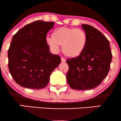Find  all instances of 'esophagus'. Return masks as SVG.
Listing matches in <instances>:
<instances>
[{"label":"esophagus","instance_id":"34e87169","mask_svg":"<svg viewBox=\"0 0 121 121\" xmlns=\"http://www.w3.org/2000/svg\"><path fill=\"white\" fill-rule=\"evenodd\" d=\"M61 62H62L66 61V60H65L64 57H61Z\"/></svg>","mask_w":121,"mask_h":121}]
</instances>
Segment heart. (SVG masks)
I'll use <instances>...</instances> for the list:
<instances>
[{"instance_id":"b5f03b06","label":"heart","mask_w":121,"mask_h":121,"mask_svg":"<svg viewBox=\"0 0 121 121\" xmlns=\"http://www.w3.org/2000/svg\"><path fill=\"white\" fill-rule=\"evenodd\" d=\"M52 38H48L47 43L53 51H62L66 56L75 58L81 55L86 47L88 37L83 30L62 27L57 28L52 34Z\"/></svg>"}]
</instances>
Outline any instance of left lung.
<instances>
[{
  "mask_svg": "<svg viewBox=\"0 0 121 121\" xmlns=\"http://www.w3.org/2000/svg\"><path fill=\"white\" fill-rule=\"evenodd\" d=\"M82 27L88 42L81 55L66 60V80L71 88L84 91L97 87L106 77L112 54L109 40L99 30L87 24H82Z\"/></svg>",
  "mask_w": 121,
  "mask_h": 121,
  "instance_id": "obj_1",
  "label": "left lung"
}]
</instances>
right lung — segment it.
<instances>
[{
  "instance_id": "right-lung-1",
  "label": "right lung",
  "mask_w": 121,
  "mask_h": 121,
  "mask_svg": "<svg viewBox=\"0 0 121 121\" xmlns=\"http://www.w3.org/2000/svg\"><path fill=\"white\" fill-rule=\"evenodd\" d=\"M54 22L37 20L26 25L12 37L8 51V68L15 81L33 89L45 87L53 70L61 62L50 53L47 34Z\"/></svg>"
}]
</instances>
